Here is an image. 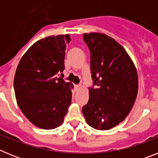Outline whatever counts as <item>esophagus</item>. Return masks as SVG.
Masks as SVG:
<instances>
[{"mask_svg": "<svg viewBox=\"0 0 158 158\" xmlns=\"http://www.w3.org/2000/svg\"><path fill=\"white\" fill-rule=\"evenodd\" d=\"M80 87H81L80 85H75V88H76V89H78Z\"/></svg>", "mask_w": 158, "mask_h": 158, "instance_id": "34e87169", "label": "esophagus"}]
</instances>
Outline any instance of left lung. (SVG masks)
Returning <instances> with one entry per match:
<instances>
[{
    "mask_svg": "<svg viewBox=\"0 0 158 158\" xmlns=\"http://www.w3.org/2000/svg\"><path fill=\"white\" fill-rule=\"evenodd\" d=\"M90 51L93 86L82 113L94 129H111L127 116L135 102L139 80L133 62L114 39L100 33L83 34Z\"/></svg>",
    "mask_w": 158,
    "mask_h": 158,
    "instance_id": "left-lung-1",
    "label": "left lung"
}]
</instances>
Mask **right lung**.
<instances>
[{"label": "right lung", "instance_id": "add662e5", "mask_svg": "<svg viewBox=\"0 0 158 158\" xmlns=\"http://www.w3.org/2000/svg\"><path fill=\"white\" fill-rule=\"evenodd\" d=\"M69 42V35L42 39L23 54L16 68L14 90L18 105L28 120L42 129L62 125L71 104L73 85L59 77L65 69Z\"/></svg>", "mask_w": 158, "mask_h": 158}]
</instances>
